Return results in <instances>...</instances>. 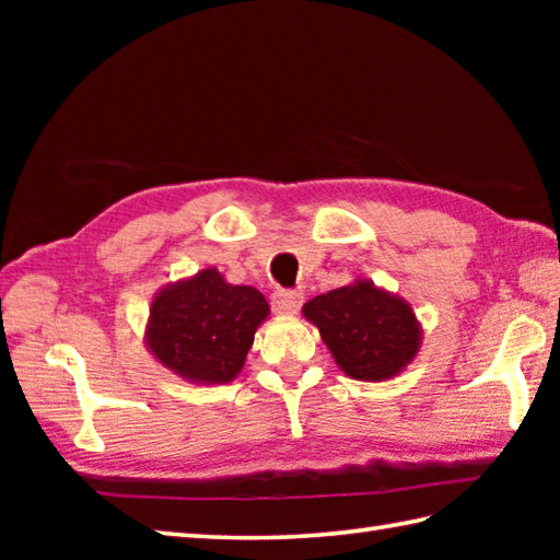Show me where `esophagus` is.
<instances>
[{"mask_svg": "<svg viewBox=\"0 0 560 560\" xmlns=\"http://www.w3.org/2000/svg\"><path fill=\"white\" fill-rule=\"evenodd\" d=\"M303 305V293L299 291H277L271 295V307L279 315H295Z\"/></svg>", "mask_w": 560, "mask_h": 560, "instance_id": "34e87169", "label": "esophagus"}]
</instances>
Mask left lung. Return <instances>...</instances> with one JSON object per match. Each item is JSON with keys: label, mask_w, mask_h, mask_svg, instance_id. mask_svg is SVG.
<instances>
[{"label": "left lung", "mask_w": 560, "mask_h": 560, "mask_svg": "<svg viewBox=\"0 0 560 560\" xmlns=\"http://www.w3.org/2000/svg\"><path fill=\"white\" fill-rule=\"evenodd\" d=\"M303 317L319 329L339 371L363 383L404 373L421 351L423 329L413 307L368 279L315 295Z\"/></svg>", "instance_id": "8db88e82"}]
</instances>
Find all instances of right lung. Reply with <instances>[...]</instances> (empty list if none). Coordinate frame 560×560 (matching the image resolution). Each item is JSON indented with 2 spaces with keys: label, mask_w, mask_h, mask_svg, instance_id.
<instances>
[{
  "label": "right lung",
  "mask_w": 560,
  "mask_h": 560,
  "mask_svg": "<svg viewBox=\"0 0 560 560\" xmlns=\"http://www.w3.org/2000/svg\"><path fill=\"white\" fill-rule=\"evenodd\" d=\"M269 303L253 287H233L217 267L173 281L153 295L144 331L149 353L195 385H225L243 371Z\"/></svg>",
  "instance_id": "1"
}]
</instances>
